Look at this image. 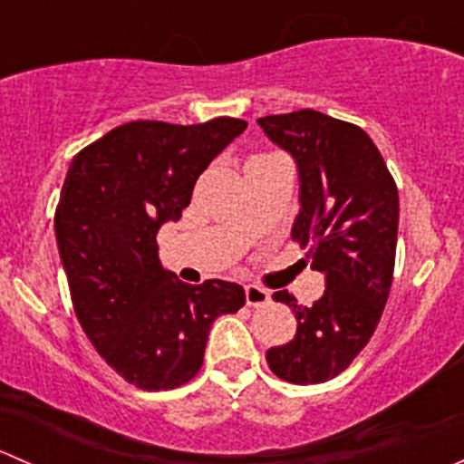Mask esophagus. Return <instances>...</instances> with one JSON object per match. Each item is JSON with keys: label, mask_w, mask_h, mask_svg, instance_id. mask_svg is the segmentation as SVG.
Listing matches in <instances>:
<instances>
[{"label": "esophagus", "mask_w": 464, "mask_h": 464, "mask_svg": "<svg viewBox=\"0 0 464 464\" xmlns=\"http://www.w3.org/2000/svg\"><path fill=\"white\" fill-rule=\"evenodd\" d=\"M245 298L249 307H262L271 301V294L266 292L260 285H246L245 287Z\"/></svg>", "instance_id": "esophagus-1"}]
</instances>
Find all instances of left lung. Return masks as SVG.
Masks as SVG:
<instances>
[{
	"mask_svg": "<svg viewBox=\"0 0 464 464\" xmlns=\"http://www.w3.org/2000/svg\"><path fill=\"white\" fill-rule=\"evenodd\" d=\"M266 137L298 166L301 213L292 240L307 246L325 294L312 307L289 292L276 301L294 310L289 343L266 350L276 377L289 383L334 379L366 348L382 319L395 269L400 195L377 145L362 128L314 110L262 116Z\"/></svg>",
	"mask_w": 464,
	"mask_h": 464,
	"instance_id": "1",
	"label": "left lung"
}]
</instances>
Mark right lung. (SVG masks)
Instances as JSON below:
<instances>
[{
  "instance_id": "right-lung-1",
  "label": "right lung",
  "mask_w": 464,
  "mask_h": 464,
  "mask_svg": "<svg viewBox=\"0 0 464 464\" xmlns=\"http://www.w3.org/2000/svg\"><path fill=\"white\" fill-rule=\"evenodd\" d=\"M246 121H132L72 159L55 240L87 339L141 391H170L204 363L213 321L245 305L227 280L186 285L159 262L157 233L190 204L195 181Z\"/></svg>"
}]
</instances>
